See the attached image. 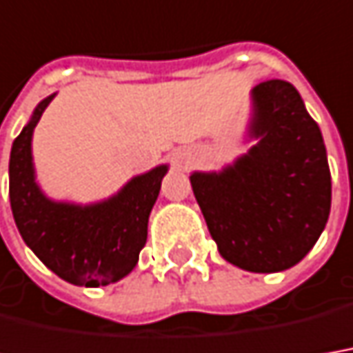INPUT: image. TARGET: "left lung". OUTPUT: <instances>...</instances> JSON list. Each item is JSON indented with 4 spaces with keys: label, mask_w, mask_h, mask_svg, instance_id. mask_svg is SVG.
Wrapping results in <instances>:
<instances>
[{
    "label": "left lung",
    "mask_w": 353,
    "mask_h": 353,
    "mask_svg": "<svg viewBox=\"0 0 353 353\" xmlns=\"http://www.w3.org/2000/svg\"><path fill=\"white\" fill-rule=\"evenodd\" d=\"M251 98L249 137L257 145L234 166L189 179L220 255L249 272H280L305 257L327 226V148L294 85L270 79Z\"/></svg>",
    "instance_id": "8db88e82"
}]
</instances>
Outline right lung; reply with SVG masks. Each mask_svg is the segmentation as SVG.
<instances>
[{
	"label": "right lung",
	"instance_id": "1",
	"mask_svg": "<svg viewBox=\"0 0 353 353\" xmlns=\"http://www.w3.org/2000/svg\"><path fill=\"white\" fill-rule=\"evenodd\" d=\"M54 96L36 106L11 146L13 218L26 245L57 276L75 286H108L135 268L168 166L133 177L117 195L94 205L81 207L48 199L36 183L30 143L36 123Z\"/></svg>",
	"mask_w": 353,
	"mask_h": 353
}]
</instances>
